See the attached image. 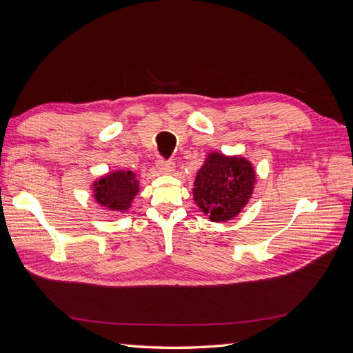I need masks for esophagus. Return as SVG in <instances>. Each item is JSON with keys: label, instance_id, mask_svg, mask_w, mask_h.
I'll return each instance as SVG.
<instances>
[{"label": "esophagus", "instance_id": "obj_1", "mask_svg": "<svg viewBox=\"0 0 353 353\" xmlns=\"http://www.w3.org/2000/svg\"><path fill=\"white\" fill-rule=\"evenodd\" d=\"M157 168H159L160 172L170 174V172H172V170H174L175 165H174V162H170V160H165V159L160 157V159L157 160Z\"/></svg>", "mask_w": 353, "mask_h": 353}]
</instances>
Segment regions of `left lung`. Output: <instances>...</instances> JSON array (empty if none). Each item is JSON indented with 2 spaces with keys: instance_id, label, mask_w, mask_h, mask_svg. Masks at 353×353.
Here are the masks:
<instances>
[{
  "instance_id": "left-lung-1",
  "label": "left lung",
  "mask_w": 353,
  "mask_h": 353,
  "mask_svg": "<svg viewBox=\"0 0 353 353\" xmlns=\"http://www.w3.org/2000/svg\"><path fill=\"white\" fill-rule=\"evenodd\" d=\"M254 183V169L248 159L213 152L199 169L193 196L210 221L223 222L237 216L248 205Z\"/></svg>"
}]
</instances>
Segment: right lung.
I'll use <instances>...</instances> for the list:
<instances>
[{
  "instance_id": "1",
  "label": "right lung",
  "mask_w": 353,
  "mask_h": 353,
  "mask_svg": "<svg viewBox=\"0 0 353 353\" xmlns=\"http://www.w3.org/2000/svg\"><path fill=\"white\" fill-rule=\"evenodd\" d=\"M138 190V179L132 170H114L95 181L94 199L105 209L123 212L131 208Z\"/></svg>"
}]
</instances>
